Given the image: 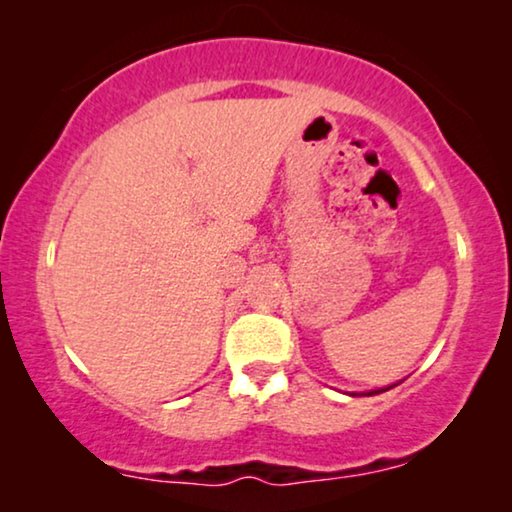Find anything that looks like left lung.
<instances>
[{"label":"left lung","mask_w":512,"mask_h":512,"mask_svg":"<svg viewBox=\"0 0 512 512\" xmlns=\"http://www.w3.org/2000/svg\"><path fill=\"white\" fill-rule=\"evenodd\" d=\"M387 389H391V387H387ZM387 389H375V391H368V396H370V394H382V391H387Z\"/></svg>","instance_id":"left-lung-1"}]
</instances>
